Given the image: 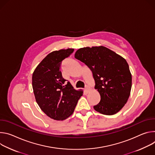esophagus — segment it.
<instances>
[{"label": "esophagus", "instance_id": "esophagus-1", "mask_svg": "<svg viewBox=\"0 0 155 155\" xmlns=\"http://www.w3.org/2000/svg\"><path fill=\"white\" fill-rule=\"evenodd\" d=\"M84 91H85V92H86V93H88L90 91V87L89 86H87V85H86V86H85V89H84Z\"/></svg>", "mask_w": 155, "mask_h": 155}]
</instances>
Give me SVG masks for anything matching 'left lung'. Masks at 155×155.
Segmentation results:
<instances>
[{
    "label": "left lung",
    "mask_w": 155,
    "mask_h": 155,
    "mask_svg": "<svg viewBox=\"0 0 155 155\" xmlns=\"http://www.w3.org/2000/svg\"><path fill=\"white\" fill-rule=\"evenodd\" d=\"M74 57L92 72L95 89L101 98L99 104L94 106V110L105 115L121 110L127 101L132 87V75L126 60L104 46L79 48Z\"/></svg>",
    "instance_id": "1"
}]
</instances>
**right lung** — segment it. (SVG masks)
Returning <instances> with one entry per match:
<instances>
[{
    "mask_svg": "<svg viewBox=\"0 0 155 155\" xmlns=\"http://www.w3.org/2000/svg\"><path fill=\"white\" fill-rule=\"evenodd\" d=\"M73 48L61 49L47 55L38 64L32 77L33 92L41 109L50 118L62 121L70 116L83 92L66 82L60 69L61 61Z\"/></svg>",
    "mask_w": 155,
    "mask_h": 155,
    "instance_id": "add662e5",
    "label": "right lung"
}]
</instances>
